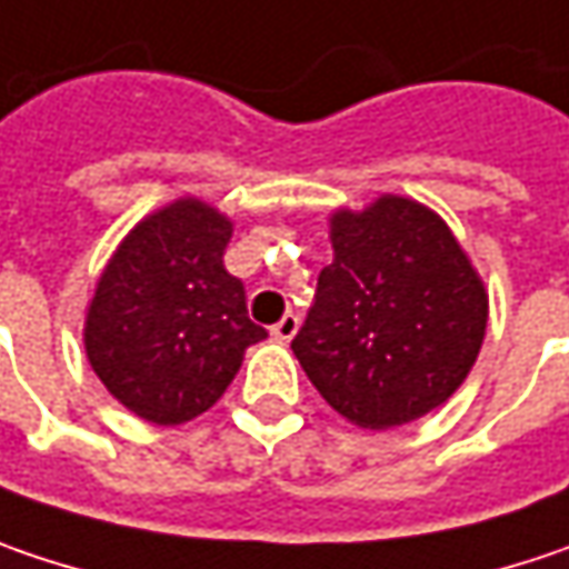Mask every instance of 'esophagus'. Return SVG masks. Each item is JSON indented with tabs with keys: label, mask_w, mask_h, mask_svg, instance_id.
I'll list each match as a JSON object with an SVG mask.
<instances>
[{
	"label": "esophagus",
	"mask_w": 569,
	"mask_h": 569,
	"mask_svg": "<svg viewBox=\"0 0 569 569\" xmlns=\"http://www.w3.org/2000/svg\"><path fill=\"white\" fill-rule=\"evenodd\" d=\"M296 331H299V318L292 316V312H286V316L270 328V335H273L277 341H292V338H296Z\"/></svg>",
	"instance_id": "obj_1"
}]
</instances>
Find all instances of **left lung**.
Instances as JSON below:
<instances>
[{
  "instance_id": "8db88e82",
  "label": "left lung",
  "mask_w": 569,
  "mask_h": 569,
  "mask_svg": "<svg viewBox=\"0 0 569 569\" xmlns=\"http://www.w3.org/2000/svg\"><path fill=\"white\" fill-rule=\"evenodd\" d=\"M335 260L292 338L321 399L357 428L428 416L483 348L489 296L445 218L406 196L331 216Z\"/></svg>"
}]
</instances>
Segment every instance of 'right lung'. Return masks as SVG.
Here are the masks:
<instances>
[{
	"label": "right lung",
	"mask_w": 569,
	"mask_h": 569,
	"mask_svg": "<svg viewBox=\"0 0 569 569\" xmlns=\"http://www.w3.org/2000/svg\"><path fill=\"white\" fill-rule=\"evenodd\" d=\"M231 221L177 199L138 221L106 263L86 309L89 367L124 409L183 425L212 409L244 351L267 331L248 318L244 283L224 270Z\"/></svg>",
	"instance_id": "add662e5"
}]
</instances>
